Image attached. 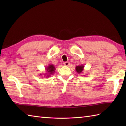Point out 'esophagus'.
<instances>
[{"label": "esophagus", "instance_id": "obj_1", "mask_svg": "<svg viewBox=\"0 0 126 126\" xmlns=\"http://www.w3.org/2000/svg\"><path fill=\"white\" fill-rule=\"evenodd\" d=\"M64 65H65V66H68L69 65V62H64Z\"/></svg>", "mask_w": 126, "mask_h": 126}]
</instances>
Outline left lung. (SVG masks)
I'll list each match as a JSON object with an SVG mask.
<instances>
[{
	"label": "left lung",
	"mask_w": 126,
	"mask_h": 126,
	"mask_svg": "<svg viewBox=\"0 0 126 126\" xmlns=\"http://www.w3.org/2000/svg\"><path fill=\"white\" fill-rule=\"evenodd\" d=\"M84 65H77L76 67V70L78 74H80L81 73H83V72L84 71Z\"/></svg>",
	"instance_id": "8db88e82"
}]
</instances>
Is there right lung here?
<instances>
[{
    "label": "right lung",
    "instance_id": "right-lung-1",
    "mask_svg": "<svg viewBox=\"0 0 126 126\" xmlns=\"http://www.w3.org/2000/svg\"><path fill=\"white\" fill-rule=\"evenodd\" d=\"M46 73H40L39 74L41 77H43L48 78L51 76V75H53V74L54 73L55 71V68L54 65L52 64H50L48 66L46 67Z\"/></svg>",
    "mask_w": 126,
    "mask_h": 126
}]
</instances>
